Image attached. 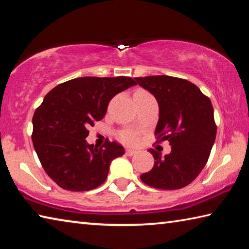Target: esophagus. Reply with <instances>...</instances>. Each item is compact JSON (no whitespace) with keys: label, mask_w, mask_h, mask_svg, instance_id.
I'll return each mask as SVG.
<instances>
[{"label":"esophagus","mask_w":249,"mask_h":249,"mask_svg":"<svg viewBox=\"0 0 249 249\" xmlns=\"http://www.w3.org/2000/svg\"><path fill=\"white\" fill-rule=\"evenodd\" d=\"M136 153H137L136 150L130 149V148H126V155H127V156H133V155H135Z\"/></svg>","instance_id":"obj_1"}]
</instances>
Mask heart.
<instances>
[{
    "label": "heart",
    "instance_id": "1",
    "mask_svg": "<svg viewBox=\"0 0 249 249\" xmlns=\"http://www.w3.org/2000/svg\"><path fill=\"white\" fill-rule=\"evenodd\" d=\"M121 140L124 142H126V144L135 145V144H137L138 137H137V135L133 132H125L121 135Z\"/></svg>",
    "mask_w": 249,
    "mask_h": 249
}]
</instances>
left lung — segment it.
Wrapping results in <instances>:
<instances>
[{
	"label": "left lung",
	"instance_id": "1",
	"mask_svg": "<svg viewBox=\"0 0 249 249\" xmlns=\"http://www.w3.org/2000/svg\"><path fill=\"white\" fill-rule=\"evenodd\" d=\"M159 105L155 129L158 142L169 141L170 154L149 149L153 169L142 174L144 183L162 190H177L190 184L208 162L216 137L214 111L210 99L196 84L169 75L135 78Z\"/></svg>",
	"mask_w": 249,
	"mask_h": 249
}]
</instances>
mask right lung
<instances>
[{
  "label": "right lung",
  "mask_w": 249,
  "mask_h": 249,
  "mask_svg": "<svg viewBox=\"0 0 249 249\" xmlns=\"http://www.w3.org/2000/svg\"><path fill=\"white\" fill-rule=\"evenodd\" d=\"M136 84L129 77H82L45 96L33 116L32 140L46 174L59 187L89 191L107 180L112 160L125 150L115 142L88 144V127L103 119L113 96Z\"/></svg>",
  "instance_id": "right-lung-1"
}]
</instances>
